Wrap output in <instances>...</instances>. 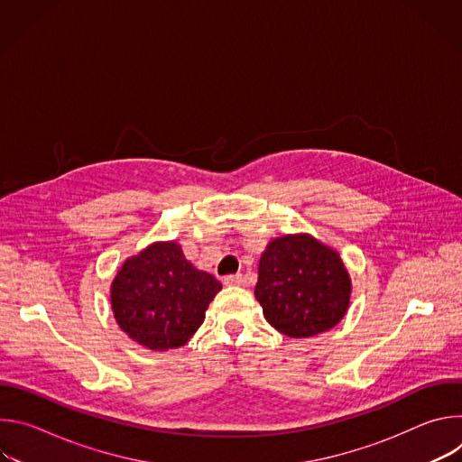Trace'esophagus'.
Returning <instances> with one entry per match:
<instances>
[{"label": "esophagus", "mask_w": 462, "mask_h": 462, "mask_svg": "<svg viewBox=\"0 0 462 462\" xmlns=\"http://www.w3.org/2000/svg\"><path fill=\"white\" fill-rule=\"evenodd\" d=\"M223 282H225V285H228V287H239V285H243V276H241V274H230V276H226Z\"/></svg>", "instance_id": "1"}]
</instances>
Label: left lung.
I'll use <instances>...</instances> for the list:
<instances>
[{
    "mask_svg": "<svg viewBox=\"0 0 462 462\" xmlns=\"http://www.w3.org/2000/svg\"><path fill=\"white\" fill-rule=\"evenodd\" d=\"M351 291L338 250L310 234H285L261 254L254 294L263 316L285 337L327 333L346 316Z\"/></svg>",
    "mask_w": 462,
    "mask_h": 462,
    "instance_id": "8db88e82",
    "label": "left lung"
}]
</instances>
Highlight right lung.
Here are the masks:
<instances>
[{
  "mask_svg": "<svg viewBox=\"0 0 462 462\" xmlns=\"http://www.w3.org/2000/svg\"><path fill=\"white\" fill-rule=\"evenodd\" d=\"M223 285L195 269L175 241L129 255L111 282V309L122 331L152 351L182 347L205 321Z\"/></svg>",
  "mask_w": 462,
  "mask_h": 462,
  "instance_id": "add662e5",
  "label": "right lung"
}]
</instances>
